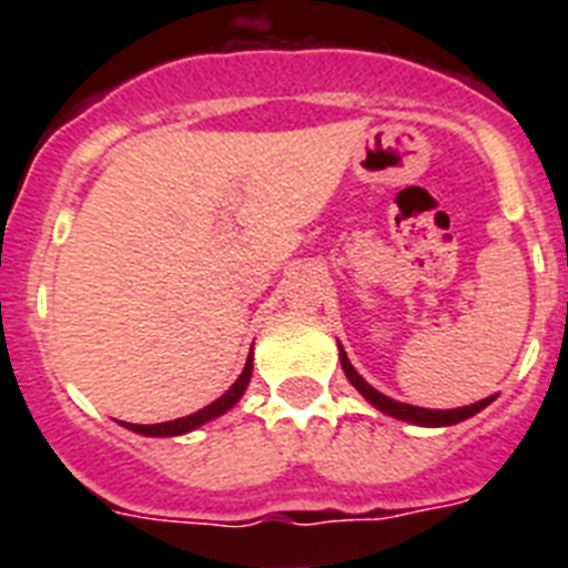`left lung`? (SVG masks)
<instances>
[{"mask_svg":"<svg viewBox=\"0 0 568 568\" xmlns=\"http://www.w3.org/2000/svg\"><path fill=\"white\" fill-rule=\"evenodd\" d=\"M338 355H341V366H344V373H346V378H349V384H353L355 389H358V393L375 406V409H381L384 415H393V418H398V420H409V424L453 426V424H460V420L471 418V415H478L484 406H489L491 400H495V395H491V398H484V400H478V404H469V406H458V409H420V406L400 404V400L386 398L384 393H378V389H373V386L366 384V381L355 373V366L349 364V358H346L344 346L341 344H338Z\"/></svg>","mask_w":568,"mask_h":568,"instance_id":"1","label":"left lung"}]
</instances>
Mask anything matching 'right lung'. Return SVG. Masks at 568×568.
<instances>
[{"instance_id": "1", "label": "right lung", "mask_w": 568, "mask_h": 568, "mask_svg": "<svg viewBox=\"0 0 568 568\" xmlns=\"http://www.w3.org/2000/svg\"><path fill=\"white\" fill-rule=\"evenodd\" d=\"M250 378H253V353H250L247 364H244V373L239 375V381L230 386L222 398L213 400V404L204 406V409H199V413L187 415V418L168 420V424H124V426H128V429H133V433H139V435H150V438H173V435L193 433V429H199V426L207 424V420L219 418V415H224L227 409H233V406L239 404L241 395H244V389H247Z\"/></svg>"}]
</instances>
